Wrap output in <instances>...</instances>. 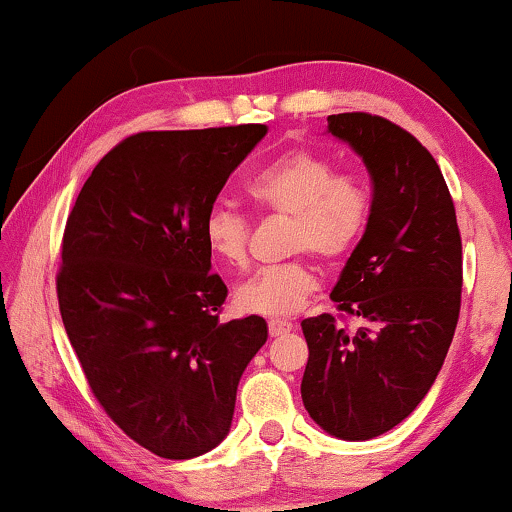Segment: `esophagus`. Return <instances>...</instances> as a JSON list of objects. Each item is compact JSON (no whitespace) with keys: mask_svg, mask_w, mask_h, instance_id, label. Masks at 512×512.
Masks as SVG:
<instances>
[{"mask_svg":"<svg viewBox=\"0 0 512 512\" xmlns=\"http://www.w3.org/2000/svg\"><path fill=\"white\" fill-rule=\"evenodd\" d=\"M291 328H293V324H291V321H286V319H270L268 321L270 338H279V335L291 333Z\"/></svg>","mask_w":512,"mask_h":512,"instance_id":"34e87169","label":"esophagus"}]
</instances>
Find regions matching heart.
<instances>
[{
	"label": "heart",
	"mask_w": 512,
	"mask_h": 512,
	"mask_svg": "<svg viewBox=\"0 0 512 512\" xmlns=\"http://www.w3.org/2000/svg\"><path fill=\"white\" fill-rule=\"evenodd\" d=\"M247 195L265 212L291 216V251H312L324 261H340L361 240L368 223V191L354 174H335L328 158L296 149L263 165L247 181ZM207 249L228 268H244L251 226L233 207L216 205L202 223ZM319 289L317 272L307 261L270 265L235 291L237 305L249 314L291 317Z\"/></svg>",
	"instance_id": "b5f03b06"
}]
</instances>
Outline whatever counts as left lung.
I'll use <instances>...</instances> for the list:
<instances>
[{
	"label": "left lung",
	"instance_id": "left-lung-1",
	"mask_svg": "<svg viewBox=\"0 0 512 512\" xmlns=\"http://www.w3.org/2000/svg\"><path fill=\"white\" fill-rule=\"evenodd\" d=\"M326 132L373 184L366 230L331 291L368 326L347 333L331 314L305 319L300 394L321 429L359 443L401 424L443 368L461 305V237L443 172L410 132L359 111L328 116Z\"/></svg>",
	"mask_w": 512,
	"mask_h": 512
}]
</instances>
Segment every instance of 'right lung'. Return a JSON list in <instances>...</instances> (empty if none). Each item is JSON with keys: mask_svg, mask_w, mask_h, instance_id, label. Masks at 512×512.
<instances>
[{"mask_svg": "<svg viewBox=\"0 0 512 512\" xmlns=\"http://www.w3.org/2000/svg\"><path fill=\"white\" fill-rule=\"evenodd\" d=\"M268 125L139 132L83 184L62 237L65 331L107 415L146 450L193 459L233 424L263 317L219 321L228 296L202 223Z\"/></svg>", "mask_w": 512, "mask_h": 512, "instance_id": "add662e5", "label": "right lung"}]
</instances>
